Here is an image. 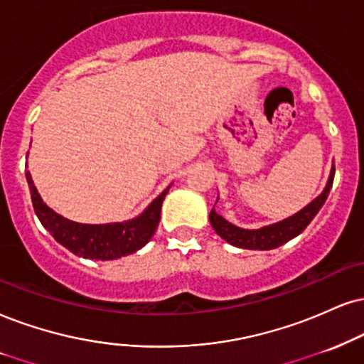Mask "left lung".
<instances>
[{
    "label": "left lung",
    "instance_id": "1",
    "mask_svg": "<svg viewBox=\"0 0 364 364\" xmlns=\"http://www.w3.org/2000/svg\"><path fill=\"white\" fill-rule=\"evenodd\" d=\"M334 172L336 168L333 165L329 181L326 183V189L322 191L311 204H307L306 208L300 209L297 214L284 219V221L270 224V226H263L259 228V230H243V228H237L230 221H226L223 216H219L216 209L213 208V210H210L209 214L210 226L216 230V232L223 237V240H226L228 243L232 246H237V248H245V250L278 248V246L285 245L287 241L294 240L295 236H299L300 232L309 226V223L316 218V214L319 213L321 208L326 203L327 196H329L331 187H333Z\"/></svg>",
    "mask_w": 364,
    "mask_h": 364
}]
</instances>
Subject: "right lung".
Instances as JSON below:
<instances>
[{
	"instance_id": "right-lung-1",
	"label": "right lung",
	"mask_w": 364,
	"mask_h": 364,
	"mask_svg": "<svg viewBox=\"0 0 364 364\" xmlns=\"http://www.w3.org/2000/svg\"><path fill=\"white\" fill-rule=\"evenodd\" d=\"M31 203L35 214L45 230L62 246L73 251L74 255L91 259H116L127 257L134 251L143 248L151 240L159 226L161 203L170 187H167L138 218L124 223L111 224H80L62 218L55 210H52L40 197L37 187L31 181L30 172H26Z\"/></svg>"
}]
</instances>
